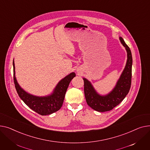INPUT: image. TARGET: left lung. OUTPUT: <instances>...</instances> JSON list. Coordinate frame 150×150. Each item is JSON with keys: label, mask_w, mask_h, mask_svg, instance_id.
<instances>
[{"label": "left lung", "mask_w": 150, "mask_h": 150, "mask_svg": "<svg viewBox=\"0 0 150 150\" xmlns=\"http://www.w3.org/2000/svg\"><path fill=\"white\" fill-rule=\"evenodd\" d=\"M119 40L127 51V60L125 68L112 91L106 95H100L94 89L90 81L83 78L86 103L97 111L105 112L112 110L125 99L130 89L133 64L131 52L122 37L119 38Z\"/></svg>", "instance_id": "1"}]
</instances>
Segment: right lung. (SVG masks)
Here are the masks:
<instances>
[{
  "instance_id": "right-lung-1",
  "label": "right lung",
  "mask_w": 150,
  "mask_h": 150,
  "mask_svg": "<svg viewBox=\"0 0 150 150\" xmlns=\"http://www.w3.org/2000/svg\"><path fill=\"white\" fill-rule=\"evenodd\" d=\"M13 64L14 82L17 93L28 107L42 116L49 115L60 110L62 106L69 84L76 76L75 73H71L60 80L51 94L45 96H37L27 93L21 87L15 76L14 60Z\"/></svg>"
}]
</instances>
